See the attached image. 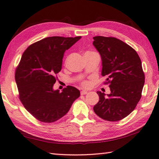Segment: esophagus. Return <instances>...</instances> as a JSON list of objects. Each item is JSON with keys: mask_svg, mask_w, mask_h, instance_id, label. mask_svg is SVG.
Here are the masks:
<instances>
[{"mask_svg": "<svg viewBox=\"0 0 159 159\" xmlns=\"http://www.w3.org/2000/svg\"><path fill=\"white\" fill-rule=\"evenodd\" d=\"M86 94H88V92L85 91V90H82L81 92H80V94H81V95H85Z\"/></svg>", "mask_w": 159, "mask_h": 159, "instance_id": "1", "label": "esophagus"}]
</instances>
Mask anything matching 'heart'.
<instances>
[{
    "label": "heart",
    "mask_w": 159,
    "mask_h": 159,
    "mask_svg": "<svg viewBox=\"0 0 159 159\" xmlns=\"http://www.w3.org/2000/svg\"><path fill=\"white\" fill-rule=\"evenodd\" d=\"M81 85L83 88H88L90 86V82L88 81V80H83V81L81 83Z\"/></svg>",
    "instance_id": "heart-1"
}]
</instances>
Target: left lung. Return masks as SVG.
<instances>
[{
    "label": "left lung",
    "instance_id": "1",
    "mask_svg": "<svg viewBox=\"0 0 159 159\" xmlns=\"http://www.w3.org/2000/svg\"><path fill=\"white\" fill-rule=\"evenodd\" d=\"M93 45L102 60V76H106L111 94L97 92L99 100L94 111L103 120L116 122L136 107L145 83L142 62L137 52L115 37L96 36Z\"/></svg>",
    "mask_w": 159,
    "mask_h": 159
}]
</instances>
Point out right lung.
I'll list each match as a JSON object with an SVG mask.
<instances>
[{"label":"right lung","mask_w":159,"mask_h":159,"mask_svg":"<svg viewBox=\"0 0 159 159\" xmlns=\"http://www.w3.org/2000/svg\"><path fill=\"white\" fill-rule=\"evenodd\" d=\"M81 37H49L30 45L23 53L15 71L19 99L24 108L42 122L58 120L80 97L77 88L68 85L53 89L57 74L62 69L66 50Z\"/></svg>","instance_id":"right-lung-1"}]
</instances>
